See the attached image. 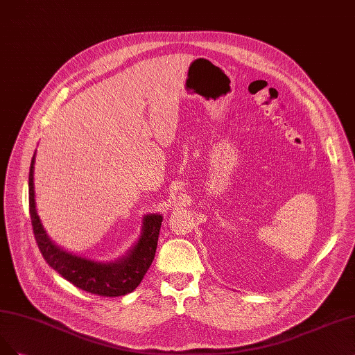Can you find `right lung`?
I'll return each instance as SVG.
<instances>
[{"label": "right lung", "instance_id": "1", "mask_svg": "<svg viewBox=\"0 0 355 355\" xmlns=\"http://www.w3.org/2000/svg\"><path fill=\"white\" fill-rule=\"evenodd\" d=\"M33 164L35 155L32 157L29 170V213L35 239L45 261L70 284L82 291L91 292V294L101 297H120L132 292L141 284L154 260L163 217L160 214L145 216L142 234L137 245L129 251L126 257L114 263H95L83 259V257L73 255L57 247L48 238L42 227L35 207Z\"/></svg>", "mask_w": 355, "mask_h": 355}]
</instances>
